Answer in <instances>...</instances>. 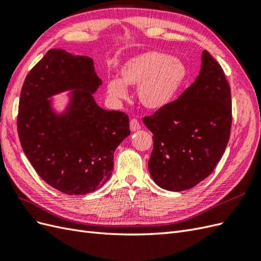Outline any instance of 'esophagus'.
<instances>
[{"mask_svg":"<svg viewBox=\"0 0 261 261\" xmlns=\"http://www.w3.org/2000/svg\"><path fill=\"white\" fill-rule=\"evenodd\" d=\"M140 129H141V125H140V122L138 121V120L137 119H131L130 120V130L132 132H135V131H138Z\"/></svg>","mask_w":261,"mask_h":261,"instance_id":"esophagus-1","label":"esophagus"}]
</instances>
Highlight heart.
I'll return each instance as SVG.
<instances>
[{"label": "heart", "mask_w": 261, "mask_h": 261, "mask_svg": "<svg viewBox=\"0 0 261 261\" xmlns=\"http://www.w3.org/2000/svg\"><path fill=\"white\" fill-rule=\"evenodd\" d=\"M119 73L120 79H111L107 84L109 96L125 99L126 86L138 87L139 101L149 110L171 105L190 79V69L182 59L158 50L140 53L126 59Z\"/></svg>", "instance_id": "b5f03b06"}]
</instances>
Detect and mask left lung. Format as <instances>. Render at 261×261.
I'll list each match as a JSON object with an SVG mask.
<instances>
[{
  "label": "left lung",
  "mask_w": 261,
  "mask_h": 261,
  "mask_svg": "<svg viewBox=\"0 0 261 261\" xmlns=\"http://www.w3.org/2000/svg\"><path fill=\"white\" fill-rule=\"evenodd\" d=\"M195 82L175 101L145 117L153 133L149 172L166 191L194 188L215 169L228 143L231 98L222 67L207 50Z\"/></svg>",
  "instance_id": "8db88e82"
}]
</instances>
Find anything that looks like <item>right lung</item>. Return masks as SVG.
Listing matches in <instances>:
<instances>
[{
    "mask_svg": "<svg viewBox=\"0 0 261 261\" xmlns=\"http://www.w3.org/2000/svg\"><path fill=\"white\" fill-rule=\"evenodd\" d=\"M102 80L93 59L49 49L25 78L17 132L25 155L44 181L68 195H85L108 182L113 153L130 136L124 112L105 110L93 95ZM66 94L63 111L55 108Z\"/></svg>",
    "mask_w": 261,
    "mask_h": 261,
    "instance_id": "obj_1",
    "label": "right lung"
}]
</instances>
